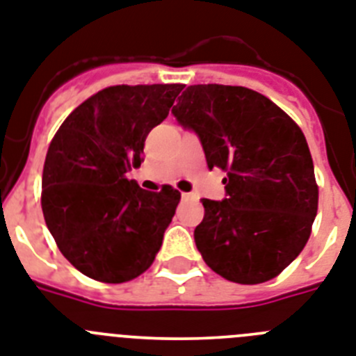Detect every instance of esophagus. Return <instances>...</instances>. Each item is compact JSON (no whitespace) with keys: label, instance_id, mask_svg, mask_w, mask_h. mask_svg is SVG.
Masks as SVG:
<instances>
[{"label":"esophagus","instance_id":"1","mask_svg":"<svg viewBox=\"0 0 356 356\" xmlns=\"http://www.w3.org/2000/svg\"><path fill=\"white\" fill-rule=\"evenodd\" d=\"M189 196H191V194H187V193H181V198H189Z\"/></svg>","mask_w":356,"mask_h":356}]
</instances>
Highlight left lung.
<instances>
[{"label":"left lung","mask_w":356,"mask_h":356,"mask_svg":"<svg viewBox=\"0 0 356 356\" xmlns=\"http://www.w3.org/2000/svg\"><path fill=\"white\" fill-rule=\"evenodd\" d=\"M172 115L198 135L209 169L227 172V196L202 200L194 241L203 261L239 284L279 275L305 248L317 216L314 160L300 127L265 95L223 84L189 86Z\"/></svg>","instance_id":"obj_1"}]
</instances>
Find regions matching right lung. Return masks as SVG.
<instances>
[{
	"instance_id": "add662e5",
	"label": "right lung",
	"mask_w": 356,
	"mask_h": 356,
	"mask_svg": "<svg viewBox=\"0 0 356 356\" xmlns=\"http://www.w3.org/2000/svg\"><path fill=\"white\" fill-rule=\"evenodd\" d=\"M184 84L109 86L60 124L42 169L41 207L60 254L100 282H126L153 265L180 193H149L127 178L145 136Z\"/></svg>"
}]
</instances>
